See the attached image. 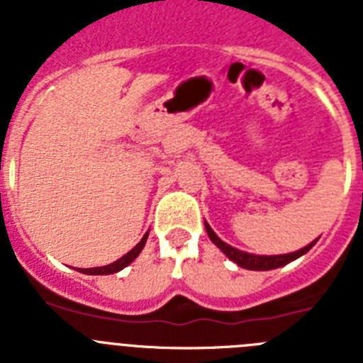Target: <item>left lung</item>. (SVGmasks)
Listing matches in <instances>:
<instances>
[{"label": "left lung", "instance_id": "obj_1", "mask_svg": "<svg viewBox=\"0 0 363 363\" xmlns=\"http://www.w3.org/2000/svg\"><path fill=\"white\" fill-rule=\"evenodd\" d=\"M205 229H207V234H209L211 242H213L214 245H216L218 249H220V251L227 256V258L233 259L234 264L240 265V267L249 269V271H271V269L284 267V265L291 264L293 259L300 258V256L306 255L307 251H311V247H313L314 243L318 242V240H314V242H311L309 245H306V247H303V249H300V251L289 252V255L259 256V255H251V252L238 251V249H234V247H230L229 243L221 242V240L216 236V233H214V230L211 229V225H209V223H207V221H205Z\"/></svg>", "mask_w": 363, "mask_h": 363}]
</instances>
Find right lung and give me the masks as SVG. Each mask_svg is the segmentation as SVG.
<instances>
[{
  "instance_id": "1",
  "label": "right lung",
  "mask_w": 363,
  "mask_h": 363,
  "mask_svg": "<svg viewBox=\"0 0 363 363\" xmlns=\"http://www.w3.org/2000/svg\"><path fill=\"white\" fill-rule=\"evenodd\" d=\"M147 236H149V233H145V236H143L142 240H140V243H138L134 249H130L129 252L125 256H121L120 259H116V262H112V264L108 265H104V267H92V269H78L79 272H83V274H114V272L121 271L123 267H127V265L130 264V262H134V259L138 258V255L142 252V249L145 247V242H147Z\"/></svg>"
}]
</instances>
